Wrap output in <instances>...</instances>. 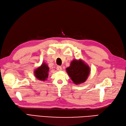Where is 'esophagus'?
<instances>
[{"mask_svg": "<svg viewBox=\"0 0 126 126\" xmlns=\"http://www.w3.org/2000/svg\"><path fill=\"white\" fill-rule=\"evenodd\" d=\"M56 69H57V70L58 71H61L62 69V68L61 66H57V68H56Z\"/></svg>", "mask_w": 126, "mask_h": 126, "instance_id": "obj_1", "label": "esophagus"}]
</instances>
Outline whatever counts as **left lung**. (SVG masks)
Listing matches in <instances>:
<instances>
[{"instance_id": "left-lung-1", "label": "left lung", "mask_w": 126, "mask_h": 126, "mask_svg": "<svg viewBox=\"0 0 126 126\" xmlns=\"http://www.w3.org/2000/svg\"><path fill=\"white\" fill-rule=\"evenodd\" d=\"M66 71L75 83L80 84L86 81L90 70L89 66L83 62L74 60L71 62L70 66L66 68Z\"/></svg>"}]
</instances>
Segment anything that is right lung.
Listing matches in <instances>:
<instances>
[{"instance_id": "obj_1", "label": "right lung", "mask_w": 126, "mask_h": 126, "mask_svg": "<svg viewBox=\"0 0 126 126\" xmlns=\"http://www.w3.org/2000/svg\"><path fill=\"white\" fill-rule=\"evenodd\" d=\"M49 70V68H48L47 64L44 63L39 68L34 71V75L37 79L42 81H45L48 77Z\"/></svg>"}]
</instances>
